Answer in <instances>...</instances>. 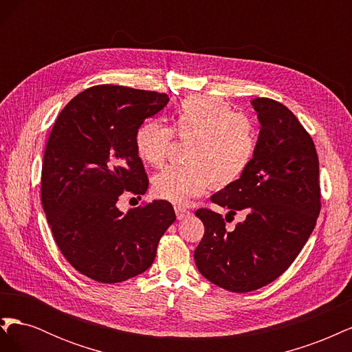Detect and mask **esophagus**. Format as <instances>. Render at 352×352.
I'll return each instance as SVG.
<instances>
[{
  "mask_svg": "<svg viewBox=\"0 0 352 352\" xmlns=\"http://www.w3.org/2000/svg\"><path fill=\"white\" fill-rule=\"evenodd\" d=\"M175 211H176V217L179 219V220H182V219H185V217H188L190 212L188 211V210H185V208H182V207H175Z\"/></svg>",
  "mask_w": 352,
  "mask_h": 352,
  "instance_id": "1",
  "label": "esophagus"
}]
</instances>
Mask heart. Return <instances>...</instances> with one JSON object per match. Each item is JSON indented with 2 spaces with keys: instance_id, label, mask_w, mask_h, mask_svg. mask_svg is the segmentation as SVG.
<instances>
[{
  "instance_id": "heart-1",
  "label": "heart",
  "mask_w": 352,
  "mask_h": 352,
  "mask_svg": "<svg viewBox=\"0 0 352 352\" xmlns=\"http://www.w3.org/2000/svg\"><path fill=\"white\" fill-rule=\"evenodd\" d=\"M173 133L189 140L185 164L164 167L153 177L157 198L176 206L201 195L212 184L228 186L248 168L255 153V131L247 116L212 97H189L172 114V127L157 120L142 123L135 133V150L144 163L163 164Z\"/></svg>"
}]
</instances>
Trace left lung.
<instances>
[{
  "instance_id": "obj_1",
  "label": "left lung",
  "mask_w": 352,
  "mask_h": 352,
  "mask_svg": "<svg viewBox=\"0 0 352 352\" xmlns=\"http://www.w3.org/2000/svg\"><path fill=\"white\" fill-rule=\"evenodd\" d=\"M260 122L255 153L235 182L211 197L229 214L245 210L233 230L219 212L199 208L204 236L194 252L207 280L230 292L269 285L289 267L320 212L318 157L311 136L283 104L251 101Z\"/></svg>"
}]
</instances>
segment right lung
I'll use <instances>...</instances> for the list:
<instances>
[{"label":"right lung","mask_w":352,"mask_h":352,"mask_svg":"<svg viewBox=\"0 0 352 352\" xmlns=\"http://www.w3.org/2000/svg\"><path fill=\"white\" fill-rule=\"evenodd\" d=\"M167 102L166 94L98 85L78 94L52 126L42 206L61 254L94 280L119 283L150 269L160 238L176 220L164 199L127 212L117 207L124 190L146 192L135 133Z\"/></svg>","instance_id":"add662e5"}]
</instances>
